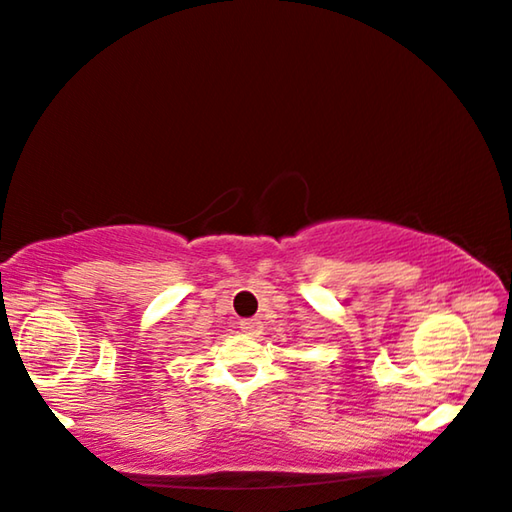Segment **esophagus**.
<instances>
[{"mask_svg":"<svg viewBox=\"0 0 512 512\" xmlns=\"http://www.w3.org/2000/svg\"><path fill=\"white\" fill-rule=\"evenodd\" d=\"M262 320L259 318H248V320H241V332H244L246 336H259L262 334Z\"/></svg>","mask_w":512,"mask_h":512,"instance_id":"obj_1","label":"esophagus"}]
</instances>
